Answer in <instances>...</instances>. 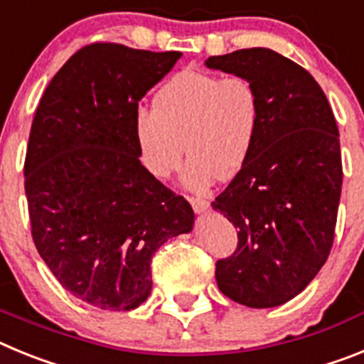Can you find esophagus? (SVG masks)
Instances as JSON below:
<instances>
[{"label": "esophagus", "instance_id": "34e87169", "mask_svg": "<svg viewBox=\"0 0 364 364\" xmlns=\"http://www.w3.org/2000/svg\"><path fill=\"white\" fill-rule=\"evenodd\" d=\"M189 202H191V205H193V211L198 215L205 213V211H208V208H210V202L202 197H191L189 198Z\"/></svg>", "mask_w": 364, "mask_h": 364}]
</instances>
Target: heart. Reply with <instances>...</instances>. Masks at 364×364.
Masks as SVG:
<instances>
[{"label":"heart","instance_id":"1","mask_svg":"<svg viewBox=\"0 0 364 364\" xmlns=\"http://www.w3.org/2000/svg\"><path fill=\"white\" fill-rule=\"evenodd\" d=\"M262 122V100L246 76L182 70L153 98V111L134 117V140L144 169L167 180L184 159L186 188L200 191L230 180L252 159Z\"/></svg>","mask_w":364,"mask_h":364}]
</instances>
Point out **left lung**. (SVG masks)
Segmentation results:
<instances>
[{
  "label": "left lung",
  "instance_id": "left-lung-1",
  "mask_svg": "<svg viewBox=\"0 0 364 364\" xmlns=\"http://www.w3.org/2000/svg\"><path fill=\"white\" fill-rule=\"evenodd\" d=\"M205 67L246 76L262 100L252 159L211 204L239 230L233 255L217 260V284L244 306H279L332 250L343 186L336 118L314 76L272 49L211 56Z\"/></svg>",
  "mask_w": 364,
  "mask_h": 364
}]
</instances>
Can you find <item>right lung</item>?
Returning a JSON list of instances; mask_svg holds the SVG:
<instances>
[{
    "label": "right lung",
    "mask_w": 364,
    "mask_h": 364,
    "mask_svg": "<svg viewBox=\"0 0 364 364\" xmlns=\"http://www.w3.org/2000/svg\"><path fill=\"white\" fill-rule=\"evenodd\" d=\"M180 56L87 45L50 80L32 120V239L60 284L100 310L140 306L154 252L193 230L189 202L144 169L134 140L138 102Z\"/></svg>",
    "instance_id": "right-lung-1"
}]
</instances>
